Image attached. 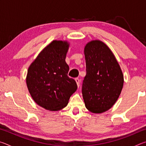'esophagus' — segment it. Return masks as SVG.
Returning <instances> with one entry per match:
<instances>
[{
    "instance_id": "esophagus-1",
    "label": "esophagus",
    "mask_w": 146,
    "mask_h": 146,
    "mask_svg": "<svg viewBox=\"0 0 146 146\" xmlns=\"http://www.w3.org/2000/svg\"><path fill=\"white\" fill-rule=\"evenodd\" d=\"M75 81L76 82V84H77V86H78V87H79V86H80V79H79L78 78H76Z\"/></svg>"
}]
</instances>
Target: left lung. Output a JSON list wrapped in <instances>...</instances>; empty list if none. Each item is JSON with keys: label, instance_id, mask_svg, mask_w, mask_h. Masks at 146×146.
Returning a JSON list of instances; mask_svg holds the SVG:
<instances>
[{"label": "left lung", "instance_id": "1", "mask_svg": "<svg viewBox=\"0 0 146 146\" xmlns=\"http://www.w3.org/2000/svg\"><path fill=\"white\" fill-rule=\"evenodd\" d=\"M86 75L82 93L86 108L102 113L112 107L123 85L122 71L115 55L103 42L95 40L84 48Z\"/></svg>", "mask_w": 146, "mask_h": 146}]
</instances>
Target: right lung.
<instances>
[{
	"label": "right lung",
	"mask_w": 146,
	"mask_h": 146,
	"mask_svg": "<svg viewBox=\"0 0 146 146\" xmlns=\"http://www.w3.org/2000/svg\"><path fill=\"white\" fill-rule=\"evenodd\" d=\"M69 46L67 41H52L28 68L26 84L29 92L35 102L47 110L65 108L77 89L75 80L68 76L69 66L65 59Z\"/></svg>",
	"instance_id": "right-lung-1"
}]
</instances>
